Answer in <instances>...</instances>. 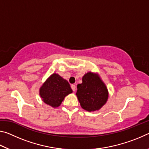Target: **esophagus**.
<instances>
[{
    "mask_svg": "<svg viewBox=\"0 0 149 149\" xmlns=\"http://www.w3.org/2000/svg\"><path fill=\"white\" fill-rule=\"evenodd\" d=\"M71 88H72V89L73 90V91H75V90H76V87H75V85H71Z\"/></svg>",
    "mask_w": 149,
    "mask_h": 149,
    "instance_id": "1",
    "label": "esophagus"
}]
</instances>
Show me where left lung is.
<instances>
[{
  "label": "left lung",
  "instance_id": "obj_1",
  "mask_svg": "<svg viewBox=\"0 0 149 149\" xmlns=\"http://www.w3.org/2000/svg\"><path fill=\"white\" fill-rule=\"evenodd\" d=\"M76 95L81 107L88 112L100 109L108 98L106 85L97 74L88 72L82 77V84L77 86Z\"/></svg>",
  "mask_w": 149,
  "mask_h": 149
}]
</instances>
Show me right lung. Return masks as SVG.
<instances>
[{
  "label": "right lung",
  "instance_id": "right-lung-1",
  "mask_svg": "<svg viewBox=\"0 0 149 149\" xmlns=\"http://www.w3.org/2000/svg\"><path fill=\"white\" fill-rule=\"evenodd\" d=\"M72 93L68 81L55 73L45 81L39 89L42 101L53 108L59 107L65 96Z\"/></svg>",
  "mask_w": 149,
  "mask_h": 149
}]
</instances>
